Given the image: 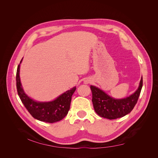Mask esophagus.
I'll use <instances>...</instances> for the list:
<instances>
[{"instance_id": "1", "label": "esophagus", "mask_w": 158, "mask_h": 158, "mask_svg": "<svg viewBox=\"0 0 158 158\" xmlns=\"http://www.w3.org/2000/svg\"><path fill=\"white\" fill-rule=\"evenodd\" d=\"M88 82H86V84H88Z\"/></svg>"}]
</instances>
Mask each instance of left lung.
<instances>
[{
  "mask_svg": "<svg viewBox=\"0 0 158 158\" xmlns=\"http://www.w3.org/2000/svg\"><path fill=\"white\" fill-rule=\"evenodd\" d=\"M142 85V77L138 89L130 97L120 100L112 98L98 88L91 86L93 94L92 102L94 110L100 117L109 119L124 116L133 109L137 103Z\"/></svg>",
  "mask_w": 158,
  "mask_h": 158,
  "instance_id": "8db88e82",
  "label": "left lung"
}]
</instances>
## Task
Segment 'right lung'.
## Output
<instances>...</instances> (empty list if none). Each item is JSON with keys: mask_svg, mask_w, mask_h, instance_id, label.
Masks as SVG:
<instances>
[{"mask_svg": "<svg viewBox=\"0 0 158 158\" xmlns=\"http://www.w3.org/2000/svg\"><path fill=\"white\" fill-rule=\"evenodd\" d=\"M22 61V59L20 63ZM16 78V88L20 100L33 118L40 121L53 123L64 119L67 115L76 87L62 94L52 102H37L30 98L22 88L19 79V65L17 68Z\"/></svg>", "mask_w": 158, "mask_h": 158, "instance_id": "obj_1", "label": "right lung"}]
</instances>
